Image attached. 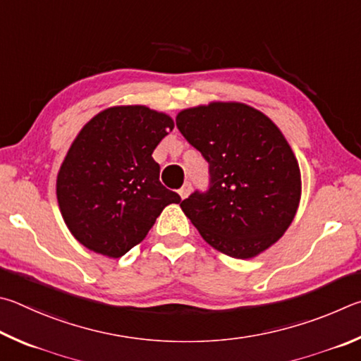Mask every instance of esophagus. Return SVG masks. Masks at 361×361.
Instances as JSON below:
<instances>
[{
    "mask_svg": "<svg viewBox=\"0 0 361 361\" xmlns=\"http://www.w3.org/2000/svg\"><path fill=\"white\" fill-rule=\"evenodd\" d=\"M190 192H192V184H190V182H185L184 187H182L180 190H179V197H180L182 200H185V198L188 197V195H190Z\"/></svg>",
    "mask_w": 361,
    "mask_h": 361,
    "instance_id": "1",
    "label": "esophagus"
}]
</instances>
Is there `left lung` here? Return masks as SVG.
<instances>
[{
  "mask_svg": "<svg viewBox=\"0 0 361 361\" xmlns=\"http://www.w3.org/2000/svg\"><path fill=\"white\" fill-rule=\"evenodd\" d=\"M176 125L211 173L209 192L190 195L182 211L222 254H263L292 225L301 200L300 164L279 126L239 101L187 107Z\"/></svg>",
  "mask_w": 361,
  "mask_h": 361,
  "instance_id": "8db88e82",
  "label": "left lung"
}]
</instances>
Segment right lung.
Here are the masks:
<instances>
[{
  "label": "right lung",
  "instance_id": "right-lung-1",
  "mask_svg": "<svg viewBox=\"0 0 361 361\" xmlns=\"http://www.w3.org/2000/svg\"><path fill=\"white\" fill-rule=\"evenodd\" d=\"M174 128L144 104L112 106L82 126L56 174V201L68 230L88 250L125 255L180 197L164 188L152 158Z\"/></svg>",
  "mask_w": 361,
  "mask_h": 361
}]
</instances>
